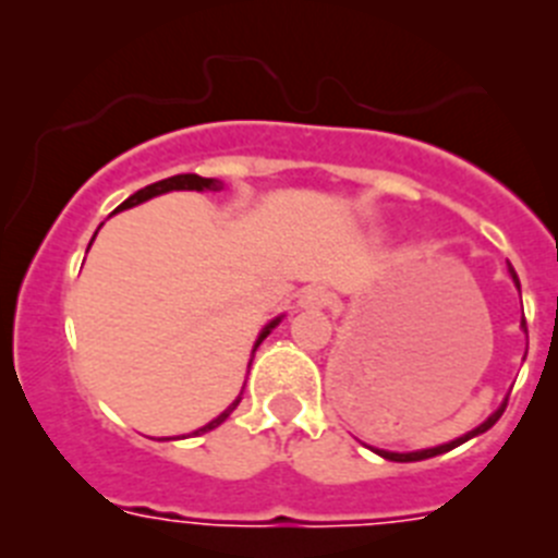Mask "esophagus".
I'll return each mask as SVG.
<instances>
[{"mask_svg": "<svg viewBox=\"0 0 558 558\" xmlns=\"http://www.w3.org/2000/svg\"><path fill=\"white\" fill-rule=\"evenodd\" d=\"M331 303V294L323 289V286H308L306 292L300 294V308H306V312H319V308H326Z\"/></svg>", "mask_w": 558, "mask_h": 558, "instance_id": "34e87169", "label": "esophagus"}]
</instances>
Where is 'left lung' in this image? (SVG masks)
Segmentation results:
<instances>
[{"mask_svg": "<svg viewBox=\"0 0 558 558\" xmlns=\"http://www.w3.org/2000/svg\"><path fill=\"white\" fill-rule=\"evenodd\" d=\"M508 275H511V280H513V286H517V289H520V278H517V272H513V266L508 264ZM522 331L527 333V328H525V319H522ZM508 401V399H506ZM506 401H502L500 407H497V410H494L492 415H488L486 421H483L481 426H474L472 433H466V435H460V438H454V440H449V444H440V447H433V449H418V452H387V449H373V452L376 454H381V458L385 460H396V463H415V460H426V458H435V454H444V452H449V449H454V447H460V444H466L469 438H477V435H483L486 433V429H492L494 424H497V421H500V415L506 413Z\"/></svg>", "mask_w": 558, "mask_h": 558, "instance_id": "obj_1", "label": "left lung"}]
</instances>
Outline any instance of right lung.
<instances>
[{
  "label": "right lung",
  "mask_w": 558,
  "mask_h": 558,
  "mask_svg": "<svg viewBox=\"0 0 558 558\" xmlns=\"http://www.w3.org/2000/svg\"><path fill=\"white\" fill-rule=\"evenodd\" d=\"M221 187H225V185H221L219 179H205V177H198V173H177V177H168V179H162V182L145 185L143 191H137V193H134V196L125 198L123 205H120L114 213L129 210V207H137V205H143V202H148V198L162 196V193H171V191H221ZM95 235H98V232H95ZM280 319H283V314H280V317H275L272 323H266L264 331H260L258 339H255V345H252V356H255V351H258L260 342H264V339L269 337V333H272V328L278 326ZM250 365H252V360H250ZM239 404H241V396L235 401H232L230 407H227L225 413L216 415V418H213L210 424H205V426H202V429H196V433H193V435L210 433V429H216V426H219V424H225V421L230 418L232 410H235V407H239ZM182 438H185V435H182Z\"/></svg>",
  "instance_id": "1"
}]
</instances>
